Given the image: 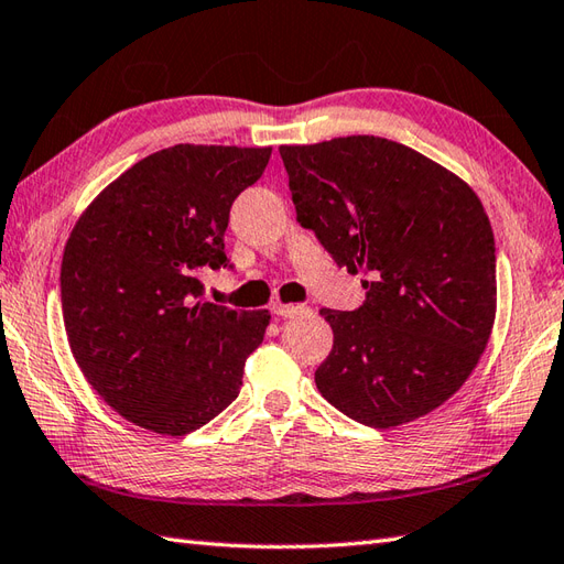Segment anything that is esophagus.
<instances>
[{
  "label": "esophagus",
  "mask_w": 564,
  "mask_h": 564,
  "mask_svg": "<svg viewBox=\"0 0 564 564\" xmlns=\"http://www.w3.org/2000/svg\"><path fill=\"white\" fill-rule=\"evenodd\" d=\"M272 314L280 318H299V316H308L311 308L308 306H299V304H272Z\"/></svg>",
  "instance_id": "esophagus-1"
}]
</instances>
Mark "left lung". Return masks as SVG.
<instances>
[{
  "label": "left lung",
  "instance_id": "obj_1",
  "mask_svg": "<svg viewBox=\"0 0 564 564\" xmlns=\"http://www.w3.org/2000/svg\"><path fill=\"white\" fill-rule=\"evenodd\" d=\"M296 221L337 268L365 274V304L321 308L333 349L316 386L347 417L388 430L427 415L490 340L497 256L478 195L383 137L280 147Z\"/></svg>",
  "mask_w": 564,
  "mask_h": 564
}]
</instances>
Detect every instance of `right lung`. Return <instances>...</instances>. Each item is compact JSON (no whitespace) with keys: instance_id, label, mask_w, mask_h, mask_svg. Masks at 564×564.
<instances>
[{"instance_id":"1","label":"right lung","mask_w":564,"mask_h":564,"mask_svg":"<svg viewBox=\"0 0 564 564\" xmlns=\"http://www.w3.org/2000/svg\"><path fill=\"white\" fill-rule=\"evenodd\" d=\"M272 149L176 144L137 161L98 195L62 256V316L96 393L124 420L183 436L241 391L268 311L205 302L203 268L224 253L234 199Z\"/></svg>"}]
</instances>
